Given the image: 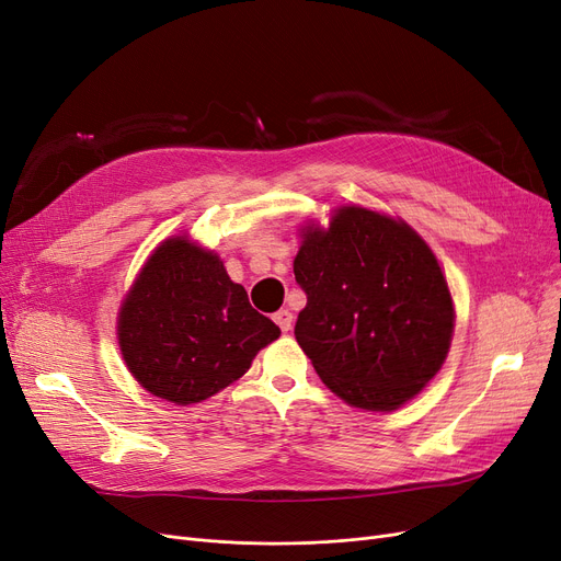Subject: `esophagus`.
<instances>
[{
	"label": "esophagus",
	"mask_w": 561,
	"mask_h": 561,
	"mask_svg": "<svg viewBox=\"0 0 561 561\" xmlns=\"http://www.w3.org/2000/svg\"><path fill=\"white\" fill-rule=\"evenodd\" d=\"M273 321L279 325L282 333H288V330H291V325H294V314L288 312V309H279V312L273 314Z\"/></svg>",
	"instance_id": "esophagus-1"
}]
</instances>
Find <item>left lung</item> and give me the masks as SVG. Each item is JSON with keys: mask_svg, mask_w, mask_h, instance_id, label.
Instances as JSON below:
<instances>
[{"mask_svg": "<svg viewBox=\"0 0 561 561\" xmlns=\"http://www.w3.org/2000/svg\"><path fill=\"white\" fill-rule=\"evenodd\" d=\"M294 273L307 296L296 340L342 400L390 411L437 375L453 300L437 259L404 221L342 207L328 231L307 228Z\"/></svg>", "mask_w": 561, "mask_h": 561, "instance_id": "left-lung-1", "label": "left lung"}]
</instances>
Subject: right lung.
Returning a JSON list of instances; mask_svg holds the SVG:
<instances>
[{
    "label": "right lung",
    "instance_id": "right-lung-1",
    "mask_svg": "<svg viewBox=\"0 0 561 561\" xmlns=\"http://www.w3.org/2000/svg\"><path fill=\"white\" fill-rule=\"evenodd\" d=\"M117 337L138 383L186 407L240 379L279 328L249 305L217 254L173 238L145 263L119 309Z\"/></svg>",
    "mask_w": 561,
    "mask_h": 561
}]
</instances>
